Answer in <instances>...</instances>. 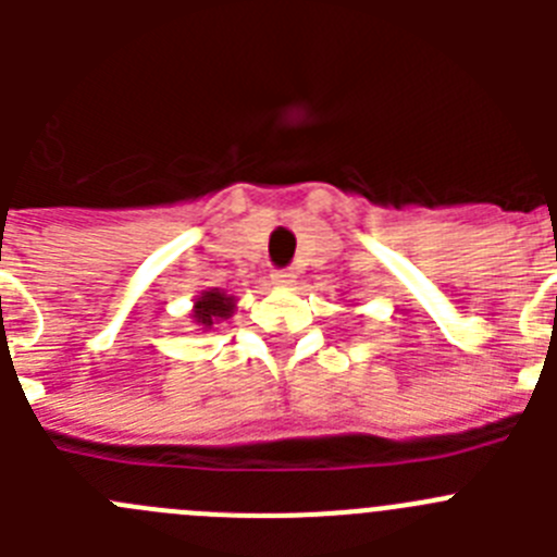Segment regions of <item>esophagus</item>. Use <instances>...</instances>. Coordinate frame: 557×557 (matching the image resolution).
I'll list each match as a JSON object with an SVG mask.
<instances>
[{
  "label": "esophagus",
  "mask_w": 557,
  "mask_h": 557,
  "mask_svg": "<svg viewBox=\"0 0 557 557\" xmlns=\"http://www.w3.org/2000/svg\"><path fill=\"white\" fill-rule=\"evenodd\" d=\"M270 282H273V287H293L295 273H289V270H275V273L270 275Z\"/></svg>",
  "instance_id": "34e87169"
}]
</instances>
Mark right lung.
<instances>
[{"instance_id": "1", "label": "right lung", "mask_w": 557, "mask_h": 557, "mask_svg": "<svg viewBox=\"0 0 557 557\" xmlns=\"http://www.w3.org/2000/svg\"><path fill=\"white\" fill-rule=\"evenodd\" d=\"M236 309V295H231L228 289L209 287L200 295H195V304H191V323H195V332H209L211 326L228 321Z\"/></svg>"}]
</instances>
